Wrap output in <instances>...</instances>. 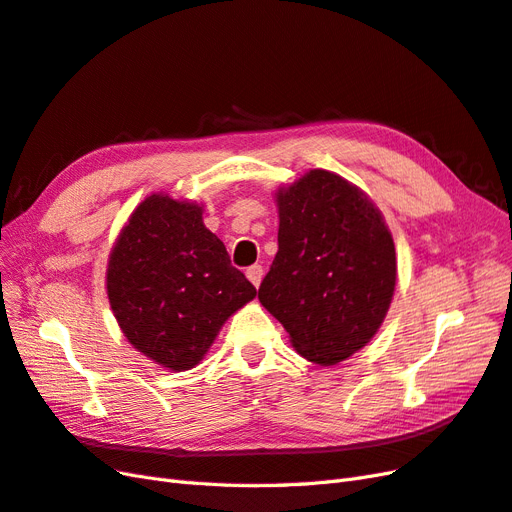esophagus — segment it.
<instances>
[{"label": "esophagus", "instance_id": "esophagus-1", "mask_svg": "<svg viewBox=\"0 0 512 512\" xmlns=\"http://www.w3.org/2000/svg\"><path fill=\"white\" fill-rule=\"evenodd\" d=\"M246 276H248V281H251L255 287H259L261 279H264V268H261L259 264H255V266H251V268L246 270Z\"/></svg>", "mask_w": 512, "mask_h": 512}]
</instances>
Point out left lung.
Here are the masks:
<instances>
[{
	"mask_svg": "<svg viewBox=\"0 0 512 512\" xmlns=\"http://www.w3.org/2000/svg\"><path fill=\"white\" fill-rule=\"evenodd\" d=\"M279 253L259 302L306 360L332 367L367 345L390 309L397 255L382 212L341 175L311 169L276 193Z\"/></svg>",
	"mask_w": 512,
	"mask_h": 512,
	"instance_id": "1",
	"label": "left lung"
}]
</instances>
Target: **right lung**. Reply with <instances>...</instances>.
<instances>
[{
	"label": "right lung",
	"mask_w": 512,
	"mask_h": 512,
	"mask_svg": "<svg viewBox=\"0 0 512 512\" xmlns=\"http://www.w3.org/2000/svg\"><path fill=\"white\" fill-rule=\"evenodd\" d=\"M201 214L193 201L145 197L109 255L107 294L124 337L169 371L199 364L257 294Z\"/></svg>",
	"instance_id": "obj_1"
}]
</instances>
